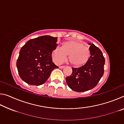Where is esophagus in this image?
Instances as JSON below:
<instances>
[{
  "label": "esophagus",
  "instance_id": "obj_1",
  "mask_svg": "<svg viewBox=\"0 0 124 124\" xmlns=\"http://www.w3.org/2000/svg\"><path fill=\"white\" fill-rule=\"evenodd\" d=\"M64 67H65L64 66H59V68H61V69H62V68H63Z\"/></svg>",
  "mask_w": 124,
  "mask_h": 124
}]
</instances>
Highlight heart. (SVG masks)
<instances>
[{
    "instance_id": "b5f03b06",
    "label": "heart",
    "mask_w": 124,
    "mask_h": 124,
    "mask_svg": "<svg viewBox=\"0 0 124 124\" xmlns=\"http://www.w3.org/2000/svg\"><path fill=\"white\" fill-rule=\"evenodd\" d=\"M68 56V62L72 66L78 67L85 65L90 57L89 49L80 42L70 40L63 43L62 47H57L54 50V59L58 63L65 60Z\"/></svg>"
}]
</instances>
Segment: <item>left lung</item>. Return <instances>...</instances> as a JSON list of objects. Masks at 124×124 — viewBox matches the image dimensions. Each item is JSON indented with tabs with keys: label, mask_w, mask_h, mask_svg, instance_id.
<instances>
[{
	"label": "left lung",
	"mask_w": 124,
	"mask_h": 124,
	"mask_svg": "<svg viewBox=\"0 0 124 124\" xmlns=\"http://www.w3.org/2000/svg\"><path fill=\"white\" fill-rule=\"evenodd\" d=\"M89 50L90 57L88 62L80 68H72V73L66 80L71 89L81 92L95 87L104 74L105 58L99 48L93 44Z\"/></svg>",
	"instance_id": "8db88e82"
}]
</instances>
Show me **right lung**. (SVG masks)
Returning <instances> with one entry per match:
<instances>
[{"mask_svg": "<svg viewBox=\"0 0 124 124\" xmlns=\"http://www.w3.org/2000/svg\"><path fill=\"white\" fill-rule=\"evenodd\" d=\"M57 38L44 35L29 40L20 50L16 66L21 78L31 85L43 84L54 68L52 53Z\"/></svg>", "mask_w": 124, "mask_h": 124, "instance_id": "right-lung-1", "label": "right lung"}]
</instances>
